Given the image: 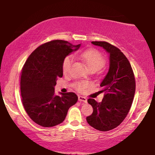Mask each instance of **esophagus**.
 I'll list each match as a JSON object with an SVG mask.
<instances>
[{
    "label": "esophagus",
    "mask_w": 155,
    "mask_h": 155,
    "mask_svg": "<svg viewBox=\"0 0 155 155\" xmlns=\"http://www.w3.org/2000/svg\"><path fill=\"white\" fill-rule=\"evenodd\" d=\"M78 101H81V102H83V103H86L87 99L83 96H78Z\"/></svg>",
    "instance_id": "1"
}]
</instances>
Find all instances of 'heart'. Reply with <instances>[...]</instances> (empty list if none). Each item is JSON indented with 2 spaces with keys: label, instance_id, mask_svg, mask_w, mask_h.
I'll list each match as a JSON object with an SVG mask.
<instances>
[{
  "label": "heart",
  "instance_id": "obj_1",
  "mask_svg": "<svg viewBox=\"0 0 155 155\" xmlns=\"http://www.w3.org/2000/svg\"><path fill=\"white\" fill-rule=\"evenodd\" d=\"M77 55L87 66V68L93 72L100 70L105 64L104 57L98 50L94 48H91L80 52ZM72 63L73 57L71 55H68L64 58L62 63V71L64 74H68L70 72ZM91 83L87 81H78L73 84V86L76 91L82 92L91 86Z\"/></svg>",
  "mask_w": 155,
  "mask_h": 155
}]
</instances>
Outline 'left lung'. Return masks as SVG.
<instances>
[{
  "label": "left lung",
  "mask_w": 155,
  "mask_h": 155,
  "mask_svg": "<svg viewBox=\"0 0 155 155\" xmlns=\"http://www.w3.org/2000/svg\"><path fill=\"white\" fill-rule=\"evenodd\" d=\"M103 47L109 54V70L101 83L104 96L101 102L90 98L87 102L93 108L86 117L90 125L99 131H107L117 127L124 120L132 104L136 80L131 64L118 48L107 41H92Z\"/></svg>",
  "instance_id": "8db88e82"
}]
</instances>
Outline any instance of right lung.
I'll list each match as a JSON object with an SVG mask.
<instances>
[{
    "label": "right lung",
    "mask_w": 155,
    "mask_h": 155,
    "mask_svg": "<svg viewBox=\"0 0 155 155\" xmlns=\"http://www.w3.org/2000/svg\"><path fill=\"white\" fill-rule=\"evenodd\" d=\"M80 45L61 40L48 41L35 49L25 62L20 77L22 104L28 116L39 125L51 127L62 123L69 108L77 102L75 93L56 95L54 86L63 75L64 58Z\"/></svg>",
    "instance_id": "right-lung-1"
}]
</instances>
